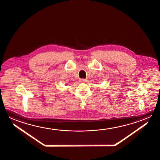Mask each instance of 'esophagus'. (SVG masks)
Wrapping results in <instances>:
<instances>
[{
	"label": "esophagus",
	"instance_id": "obj_1",
	"mask_svg": "<svg viewBox=\"0 0 160 160\" xmlns=\"http://www.w3.org/2000/svg\"><path fill=\"white\" fill-rule=\"evenodd\" d=\"M86 81V79H80V82H84Z\"/></svg>",
	"mask_w": 160,
	"mask_h": 160
}]
</instances>
